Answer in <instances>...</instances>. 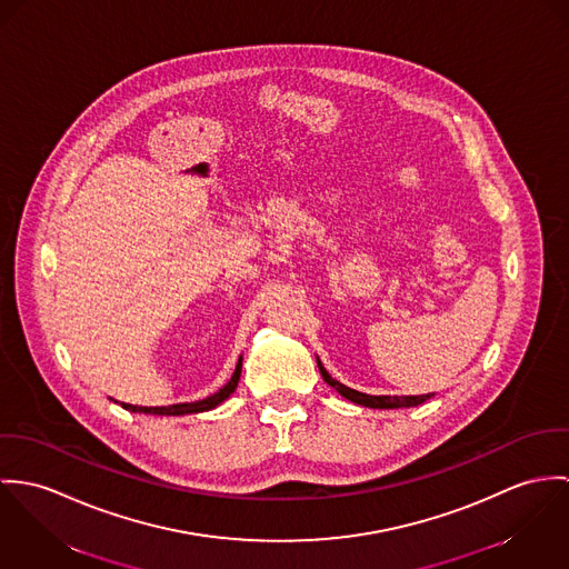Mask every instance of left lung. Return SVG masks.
<instances>
[{"mask_svg":"<svg viewBox=\"0 0 569 569\" xmlns=\"http://www.w3.org/2000/svg\"><path fill=\"white\" fill-rule=\"evenodd\" d=\"M316 362H318V371H320V376L322 379L331 386V388H336L345 399H349V401H353V403H358V406H367V408H381V410H386V408H412V406H419V403H423V401H428L432 395H410V397H390V395H367V392H358V390H353V388H349V386H345V383H340V381H336V379L331 378L327 371H325V367H322V362L316 358Z\"/></svg>","mask_w":569,"mask_h":569,"instance_id":"1","label":"left lung"}]
</instances>
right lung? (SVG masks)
Segmentation results:
<instances>
[{
	"instance_id": "right-lung-1",
	"label": "right lung",
	"mask_w": 569,
	"mask_h": 569,
	"mask_svg": "<svg viewBox=\"0 0 569 569\" xmlns=\"http://www.w3.org/2000/svg\"><path fill=\"white\" fill-rule=\"evenodd\" d=\"M240 373H242V358L238 360V367H236V373L231 376V379L218 390L213 392L211 397H204L200 401H191V403H172V406H132V403H122L124 410L130 412H143V415H159V417H181V415H196V412H207V410H213L216 406H220L224 399H229V395L238 388V381H240ZM118 403V401H116Z\"/></svg>"
}]
</instances>
